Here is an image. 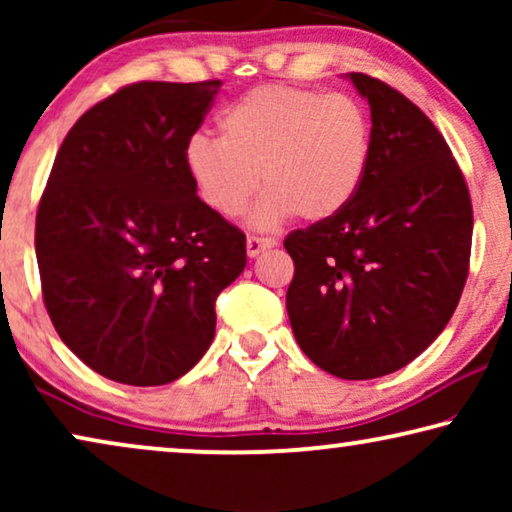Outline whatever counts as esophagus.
Masks as SVG:
<instances>
[{
	"label": "esophagus",
	"instance_id": "esophagus-1",
	"mask_svg": "<svg viewBox=\"0 0 512 512\" xmlns=\"http://www.w3.org/2000/svg\"><path fill=\"white\" fill-rule=\"evenodd\" d=\"M272 247H277V240H270V237H256V235L247 237V256L249 258H256L261 251L272 249Z\"/></svg>",
	"mask_w": 512,
	"mask_h": 512
}]
</instances>
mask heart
<instances>
[{
	"label": "heart",
	"instance_id": "obj_1",
	"mask_svg": "<svg viewBox=\"0 0 512 512\" xmlns=\"http://www.w3.org/2000/svg\"><path fill=\"white\" fill-rule=\"evenodd\" d=\"M221 137L198 132L184 167L200 200L233 219L268 188L251 226L291 219L324 223L352 205L373 158V123L349 95L296 86H261L221 111Z\"/></svg>",
	"mask_w": 512,
	"mask_h": 512
}]
</instances>
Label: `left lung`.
<instances>
[{
  "label": "left lung",
  "mask_w": 512,
  "mask_h": 512,
  "mask_svg": "<svg viewBox=\"0 0 512 512\" xmlns=\"http://www.w3.org/2000/svg\"><path fill=\"white\" fill-rule=\"evenodd\" d=\"M345 79L370 104V170L345 212L284 240L296 265L286 312L312 363L342 380H373L417 359L457 310L473 209L424 111L373 76Z\"/></svg>",
  "instance_id": "1"
}]
</instances>
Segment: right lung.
Masks as SVG:
<instances>
[{"label":"right lung","mask_w":512,"mask_h":512,"mask_svg":"<svg viewBox=\"0 0 512 512\" xmlns=\"http://www.w3.org/2000/svg\"><path fill=\"white\" fill-rule=\"evenodd\" d=\"M221 81H142L67 132L37 212L44 303L60 340L132 387L179 380L216 331L247 240L198 198L184 146Z\"/></svg>","instance_id":"add662e5"}]
</instances>
